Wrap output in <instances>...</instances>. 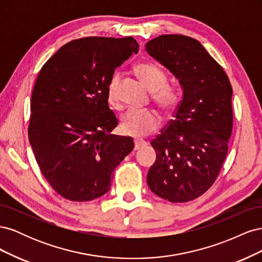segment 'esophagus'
Returning <instances> with one entry per match:
<instances>
[{
  "label": "esophagus",
  "mask_w": 262,
  "mask_h": 262,
  "mask_svg": "<svg viewBox=\"0 0 262 262\" xmlns=\"http://www.w3.org/2000/svg\"><path fill=\"white\" fill-rule=\"evenodd\" d=\"M146 145V142L141 139H134V149H140Z\"/></svg>",
  "instance_id": "obj_1"
}]
</instances>
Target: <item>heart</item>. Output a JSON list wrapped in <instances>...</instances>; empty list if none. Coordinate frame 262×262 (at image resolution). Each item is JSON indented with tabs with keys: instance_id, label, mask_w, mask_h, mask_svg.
Segmentation results:
<instances>
[{
	"instance_id": "1",
	"label": "heart",
	"mask_w": 262,
	"mask_h": 262,
	"mask_svg": "<svg viewBox=\"0 0 262 262\" xmlns=\"http://www.w3.org/2000/svg\"><path fill=\"white\" fill-rule=\"evenodd\" d=\"M134 73L146 89L152 93L156 104L166 112L176 107L178 96L175 90L166 85V76L157 66L149 62H140L134 66ZM120 75L115 74L107 86L108 100L115 104ZM162 119L155 110L129 109L121 117V130L131 137L142 138L154 132L161 125Z\"/></svg>"
}]
</instances>
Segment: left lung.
<instances>
[{"instance_id":"left-lung-1","label":"left lung","mask_w":262,"mask_h":262,"mask_svg":"<svg viewBox=\"0 0 262 262\" xmlns=\"http://www.w3.org/2000/svg\"><path fill=\"white\" fill-rule=\"evenodd\" d=\"M145 50L182 90L173 119L150 142L156 161L147 185L165 200L191 201L213 185L225 161L233 126L232 86L223 68L191 37L158 36Z\"/></svg>"}]
</instances>
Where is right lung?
<instances>
[{
  "label": "right lung",
  "mask_w": 262,
  "mask_h": 262,
  "mask_svg": "<svg viewBox=\"0 0 262 262\" xmlns=\"http://www.w3.org/2000/svg\"><path fill=\"white\" fill-rule=\"evenodd\" d=\"M138 51L132 37L82 38L62 46L39 72L28 138L42 175L68 200L108 192L114 170L134 147L132 138L110 134L118 120L107 86Z\"/></svg>",
  "instance_id": "obj_1"
}]
</instances>
